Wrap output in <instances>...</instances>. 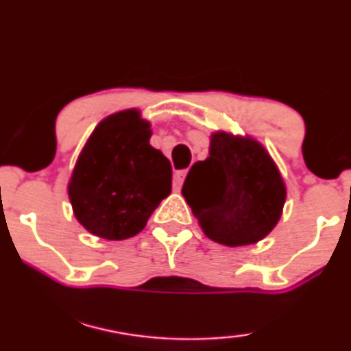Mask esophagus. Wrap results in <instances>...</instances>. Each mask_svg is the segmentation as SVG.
<instances>
[{"mask_svg": "<svg viewBox=\"0 0 351 351\" xmlns=\"http://www.w3.org/2000/svg\"><path fill=\"white\" fill-rule=\"evenodd\" d=\"M185 176H186V171L182 169V171H177L174 174V189L176 190H180L182 184H184L185 180Z\"/></svg>", "mask_w": 351, "mask_h": 351, "instance_id": "esophagus-1", "label": "esophagus"}]
</instances>
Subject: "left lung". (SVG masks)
<instances>
[{"mask_svg":"<svg viewBox=\"0 0 351 351\" xmlns=\"http://www.w3.org/2000/svg\"><path fill=\"white\" fill-rule=\"evenodd\" d=\"M182 195L209 239L242 247L274 229L285 203V185L258 142L216 132L209 156L192 166Z\"/></svg>","mask_w":351,"mask_h":351,"instance_id":"left-lung-1","label":"left lung"}]
</instances>
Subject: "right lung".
<instances>
[{
    "instance_id": "obj_1",
    "label": "right lung",
    "mask_w": 351,
    "mask_h": 351,
    "mask_svg": "<svg viewBox=\"0 0 351 351\" xmlns=\"http://www.w3.org/2000/svg\"><path fill=\"white\" fill-rule=\"evenodd\" d=\"M149 124L127 109L98 124L69 182L77 221L108 240L134 237L171 193L169 159L149 145Z\"/></svg>"
}]
</instances>
